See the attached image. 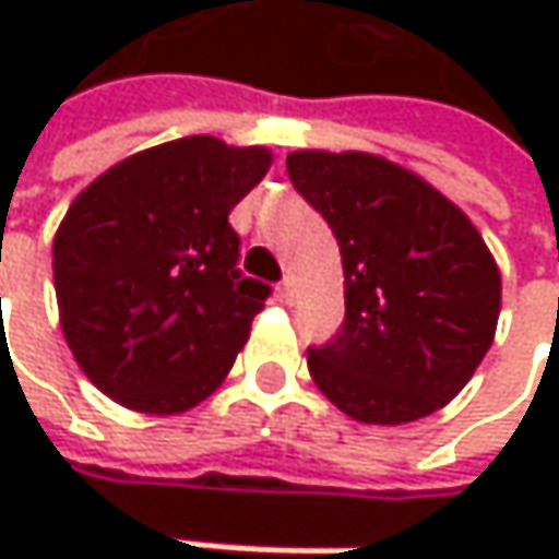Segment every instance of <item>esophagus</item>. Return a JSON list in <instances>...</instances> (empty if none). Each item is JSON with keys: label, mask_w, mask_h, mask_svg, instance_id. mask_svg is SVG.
Instances as JSON below:
<instances>
[{"label": "esophagus", "mask_w": 559, "mask_h": 559, "mask_svg": "<svg viewBox=\"0 0 559 559\" xmlns=\"http://www.w3.org/2000/svg\"><path fill=\"white\" fill-rule=\"evenodd\" d=\"M278 297L281 300H284V304H290V300H294V281L290 278H284L278 284Z\"/></svg>", "instance_id": "34e87169"}]
</instances>
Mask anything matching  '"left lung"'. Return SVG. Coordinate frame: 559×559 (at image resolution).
I'll use <instances>...</instances> for the list:
<instances>
[{
	"label": "left lung",
	"mask_w": 559,
	"mask_h": 559,
	"mask_svg": "<svg viewBox=\"0 0 559 559\" xmlns=\"http://www.w3.org/2000/svg\"><path fill=\"white\" fill-rule=\"evenodd\" d=\"M287 177L330 223L346 275L340 333L307 349L317 389L362 424H407L453 401L502 310L499 265L469 216L366 152H290Z\"/></svg>",
	"instance_id": "1"
}]
</instances>
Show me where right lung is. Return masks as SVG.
I'll list each match as a JSON object with an SVG mask.
<instances>
[{
    "label": "right lung",
    "mask_w": 559,
    "mask_h": 559,
    "mask_svg": "<svg viewBox=\"0 0 559 559\" xmlns=\"http://www.w3.org/2000/svg\"><path fill=\"white\" fill-rule=\"evenodd\" d=\"M269 148L190 135L99 174L55 236L60 330L86 379L142 414H180L219 389L265 307L246 278L233 206Z\"/></svg>",
    "instance_id": "1"
}]
</instances>
